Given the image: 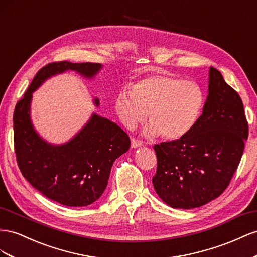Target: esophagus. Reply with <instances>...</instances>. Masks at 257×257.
<instances>
[{
  "instance_id": "34e87169",
  "label": "esophagus",
  "mask_w": 257,
  "mask_h": 257,
  "mask_svg": "<svg viewBox=\"0 0 257 257\" xmlns=\"http://www.w3.org/2000/svg\"><path fill=\"white\" fill-rule=\"evenodd\" d=\"M141 145H142V142H141V141L136 140V139H133V140H131V149L140 148Z\"/></svg>"
}]
</instances>
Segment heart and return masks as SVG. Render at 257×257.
<instances>
[{"label": "heart", "instance_id": "heart-1", "mask_svg": "<svg viewBox=\"0 0 257 257\" xmlns=\"http://www.w3.org/2000/svg\"><path fill=\"white\" fill-rule=\"evenodd\" d=\"M203 103L204 94L199 85L158 72L139 80L131 90H121L115 108L129 130L135 129L149 114L151 123L143 133L146 138L161 135L166 140H178L193 129Z\"/></svg>", "mask_w": 257, "mask_h": 257}]
</instances>
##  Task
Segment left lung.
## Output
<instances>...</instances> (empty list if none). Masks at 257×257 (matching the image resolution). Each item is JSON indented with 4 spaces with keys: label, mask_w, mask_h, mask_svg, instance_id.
Segmentation results:
<instances>
[{
    "label": "left lung",
    "mask_w": 257,
    "mask_h": 257,
    "mask_svg": "<svg viewBox=\"0 0 257 257\" xmlns=\"http://www.w3.org/2000/svg\"><path fill=\"white\" fill-rule=\"evenodd\" d=\"M247 135L242 100L211 67L207 101L193 129L178 140L154 145L157 171L152 182L160 199L174 209H194L222 195Z\"/></svg>",
    "instance_id": "1"
}]
</instances>
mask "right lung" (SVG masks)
I'll list each match as a JSON object with an SVG mask.
<instances>
[{
	"label": "right lung",
	"mask_w": 257,
	"mask_h": 257,
	"mask_svg": "<svg viewBox=\"0 0 257 257\" xmlns=\"http://www.w3.org/2000/svg\"><path fill=\"white\" fill-rule=\"evenodd\" d=\"M100 63L53 62L42 68L14 112V144L26 180L49 199L67 207H86L107 186L114 161L130 148L128 135L105 117L93 113L85 126L63 144H50L36 133L30 114L32 93L51 76L75 71L92 78ZM98 106L99 99L93 100Z\"/></svg>",
	"instance_id": "1"
}]
</instances>
